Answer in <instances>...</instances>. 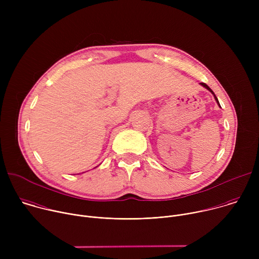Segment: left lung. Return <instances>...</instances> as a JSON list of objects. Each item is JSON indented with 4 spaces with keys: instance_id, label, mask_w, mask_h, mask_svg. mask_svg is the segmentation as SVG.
I'll return each instance as SVG.
<instances>
[{
    "instance_id": "left-lung-1",
    "label": "left lung",
    "mask_w": 259,
    "mask_h": 259,
    "mask_svg": "<svg viewBox=\"0 0 259 259\" xmlns=\"http://www.w3.org/2000/svg\"><path fill=\"white\" fill-rule=\"evenodd\" d=\"M200 84H201V85H202V86H203V87H205V88H206V89H208V90H209V91H210V92H211V93H212V94H213V95H214V98H215V100H216V101H217V103H218V105H219V106H220V104H219V101H218V99H217V97H216V96H215V94H214V92H213V91H212V90H211V88H210V87H209V86H208V85H206V84H205V83H200Z\"/></svg>"
}]
</instances>
